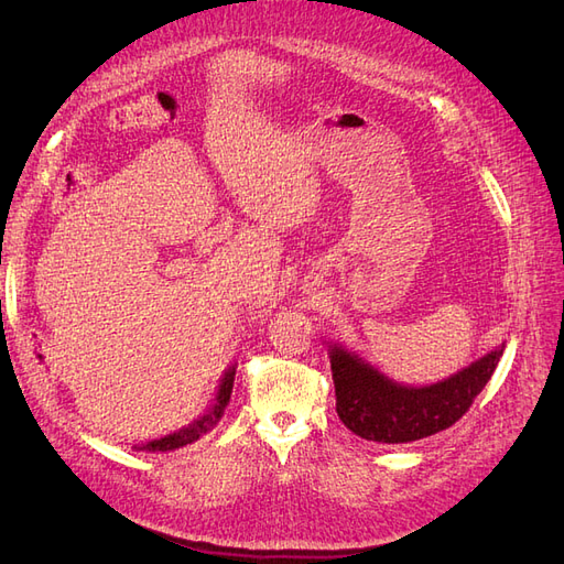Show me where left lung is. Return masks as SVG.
I'll list each match as a JSON object with an SVG mask.
<instances>
[{"instance_id":"1","label":"left lung","mask_w":564,"mask_h":564,"mask_svg":"<svg viewBox=\"0 0 564 564\" xmlns=\"http://www.w3.org/2000/svg\"><path fill=\"white\" fill-rule=\"evenodd\" d=\"M506 344L431 386H402L357 352L329 344L336 414L371 442L402 445L449 429L468 412L497 369Z\"/></svg>"}]
</instances>
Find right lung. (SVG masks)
<instances>
[{
	"label": "right lung",
	"mask_w": 564,
	"mask_h": 564,
	"mask_svg": "<svg viewBox=\"0 0 564 564\" xmlns=\"http://www.w3.org/2000/svg\"><path fill=\"white\" fill-rule=\"evenodd\" d=\"M232 381H235V365L224 373V379L218 383L216 390V400L214 404L207 409V414H202L197 421H193L191 425H185V429L176 431V433H169L160 440H150L145 445H135V449H145V452H174L178 447L185 445H193L197 442L204 433H209L214 425L218 423V419L224 416L226 406L230 402V392H232Z\"/></svg>",
	"instance_id": "obj_1"
}]
</instances>
